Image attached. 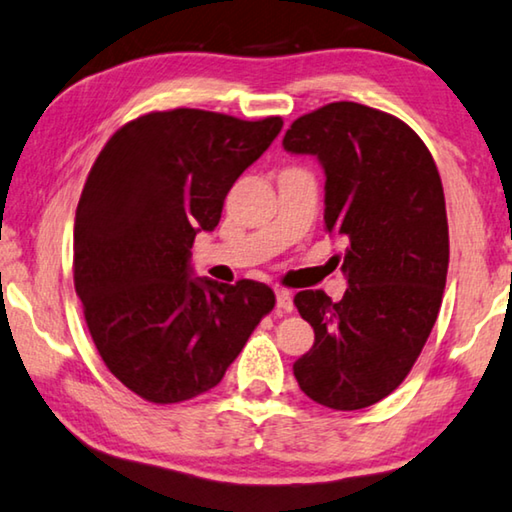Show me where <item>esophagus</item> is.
I'll return each instance as SVG.
<instances>
[{
  "label": "esophagus",
  "instance_id": "1",
  "mask_svg": "<svg viewBox=\"0 0 512 512\" xmlns=\"http://www.w3.org/2000/svg\"><path fill=\"white\" fill-rule=\"evenodd\" d=\"M275 303H278V310L280 312H291L294 310V298L287 289H278L275 291Z\"/></svg>",
  "mask_w": 512,
  "mask_h": 512
}]
</instances>
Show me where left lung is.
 Segmentation results:
<instances>
[{
  "label": "left lung",
  "mask_w": 512,
  "mask_h": 512,
  "mask_svg": "<svg viewBox=\"0 0 512 512\" xmlns=\"http://www.w3.org/2000/svg\"><path fill=\"white\" fill-rule=\"evenodd\" d=\"M282 145L319 159L323 221L346 243L344 298L332 303L321 289L294 296L314 328L294 376L326 408H369L403 383L440 312L449 269L440 173L408 125L358 102L305 113Z\"/></svg>",
  "instance_id": "obj_1"
}]
</instances>
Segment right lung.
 <instances>
[{
  "label": "right lung",
  "mask_w": 512,
  "mask_h": 512,
  "mask_svg": "<svg viewBox=\"0 0 512 512\" xmlns=\"http://www.w3.org/2000/svg\"><path fill=\"white\" fill-rule=\"evenodd\" d=\"M280 129L278 116L154 111L95 159L75 214V289L97 353L141 399L180 403L216 387L273 310L262 282L193 278L191 248Z\"/></svg>",
  "instance_id": "obj_1"
}]
</instances>
